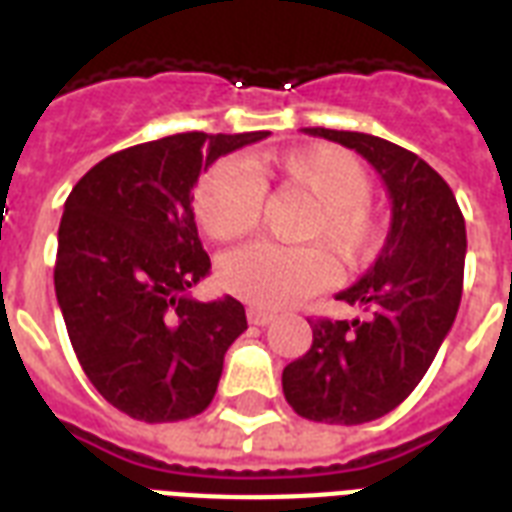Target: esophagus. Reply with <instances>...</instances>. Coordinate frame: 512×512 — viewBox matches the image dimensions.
Wrapping results in <instances>:
<instances>
[{"label":"esophagus","mask_w":512,"mask_h":512,"mask_svg":"<svg viewBox=\"0 0 512 512\" xmlns=\"http://www.w3.org/2000/svg\"><path fill=\"white\" fill-rule=\"evenodd\" d=\"M247 319L249 324H255V327H268L273 321V313L263 311V308H247Z\"/></svg>","instance_id":"esophagus-1"}]
</instances>
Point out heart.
<instances>
[{
	"instance_id": "heart-1",
	"label": "heart",
	"mask_w": 512,
	"mask_h": 512,
	"mask_svg": "<svg viewBox=\"0 0 512 512\" xmlns=\"http://www.w3.org/2000/svg\"><path fill=\"white\" fill-rule=\"evenodd\" d=\"M268 185L295 188L313 201L300 239L324 244L342 268H358L377 255L382 225L369 201V175L356 156L324 143L252 156L247 167L215 164L193 196L201 231L215 241H236L255 231ZM217 276L233 297L279 311L327 287L332 263L319 247L252 244L225 255Z\"/></svg>"
}]
</instances>
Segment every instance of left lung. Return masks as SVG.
<instances>
[{"mask_svg": "<svg viewBox=\"0 0 512 512\" xmlns=\"http://www.w3.org/2000/svg\"><path fill=\"white\" fill-rule=\"evenodd\" d=\"M308 135L353 148L390 196V231L380 257L337 295L364 319H311L313 342L284 366L281 385L300 417L361 425L393 412L433 364L454 324L465 271V217L428 162L364 132L308 127Z\"/></svg>", "mask_w": 512, "mask_h": 512, "instance_id": "left-lung-1", "label": "left lung"}]
</instances>
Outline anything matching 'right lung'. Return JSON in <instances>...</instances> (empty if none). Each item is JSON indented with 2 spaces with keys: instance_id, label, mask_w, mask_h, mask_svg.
Instances as JSON below:
<instances>
[{
  "instance_id": "1",
  "label": "right lung",
  "mask_w": 512,
  "mask_h": 512,
  "mask_svg": "<svg viewBox=\"0 0 512 512\" xmlns=\"http://www.w3.org/2000/svg\"><path fill=\"white\" fill-rule=\"evenodd\" d=\"M268 135L140 143L106 156L68 193L55 260L60 313L84 374L132 420H188L215 398L247 313L233 297L188 295L209 273L191 191L215 159Z\"/></svg>"
}]
</instances>
